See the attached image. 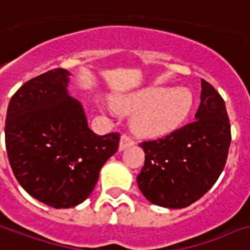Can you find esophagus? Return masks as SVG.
Instances as JSON below:
<instances>
[{
    "instance_id": "obj_1",
    "label": "esophagus",
    "mask_w": 250,
    "mask_h": 250,
    "mask_svg": "<svg viewBox=\"0 0 250 250\" xmlns=\"http://www.w3.org/2000/svg\"><path fill=\"white\" fill-rule=\"evenodd\" d=\"M131 145H134V141L129 135H121V139H120V150H124V148H126V147L131 146Z\"/></svg>"
}]
</instances>
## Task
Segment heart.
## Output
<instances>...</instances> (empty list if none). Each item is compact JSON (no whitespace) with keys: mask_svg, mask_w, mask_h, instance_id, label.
I'll use <instances>...</instances> for the list:
<instances>
[{"mask_svg":"<svg viewBox=\"0 0 250 250\" xmlns=\"http://www.w3.org/2000/svg\"><path fill=\"white\" fill-rule=\"evenodd\" d=\"M194 100L185 88H148L115 100L116 111L136 113L131 129L141 137H162L179 129L190 115Z\"/></svg>","mask_w":250,"mask_h":250,"instance_id":"1","label":"heart"}]
</instances>
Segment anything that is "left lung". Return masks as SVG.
<instances>
[{
	"instance_id": "obj_1",
	"label": "left lung",
	"mask_w": 250,
	"mask_h": 250,
	"mask_svg": "<svg viewBox=\"0 0 250 250\" xmlns=\"http://www.w3.org/2000/svg\"><path fill=\"white\" fill-rule=\"evenodd\" d=\"M195 121L154 141L139 143L145 166L139 190L151 204L183 208L208 193L223 171L231 125L223 98L205 79Z\"/></svg>"
}]
</instances>
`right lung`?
<instances>
[{
	"instance_id": "obj_1",
	"label": "right lung",
	"mask_w": 250,
	"mask_h": 250,
	"mask_svg": "<svg viewBox=\"0 0 250 250\" xmlns=\"http://www.w3.org/2000/svg\"><path fill=\"white\" fill-rule=\"evenodd\" d=\"M69 75L53 69L24 83L11 98L5 124L15 179L55 208L82 204L120 142V133L98 135L88 127L82 104L67 94Z\"/></svg>"
}]
</instances>
